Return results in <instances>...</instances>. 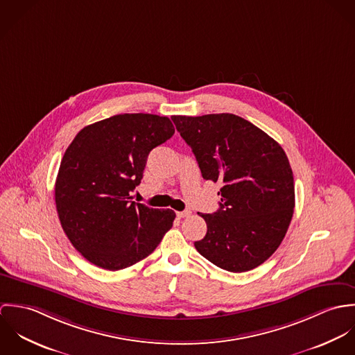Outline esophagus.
I'll list each match as a JSON object with an SVG mask.
<instances>
[{
  "label": "esophagus",
  "instance_id": "esophagus-1",
  "mask_svg": "<svg viewBox=\"0 0 355 355\" xmlns=\"http://www.w3.org/2000/svg\"><path fill=\"white\" fill-rule=\"evenodd\" d=\"M176 216H178L179 218L190 217V216H191V211H190V210H184V211H178V213H176Z\"/></svg>",
  "mask_w": 355,
  "mask_h": 355
}]
</instances>
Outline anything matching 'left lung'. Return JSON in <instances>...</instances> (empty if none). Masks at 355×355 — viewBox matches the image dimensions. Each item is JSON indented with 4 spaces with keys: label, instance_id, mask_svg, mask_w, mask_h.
<instances>
[{
    "label": "left lung",
    "instance_id": "1",
    "mask_svg": "<svg viewBox=\"0 0 355 355\" xmlns=\"http://www.w3.org/2000/svg\"><path fill=\"white\" fill-rule=\"evenodd\" d=\"M205 180L221 182V202L200 214L207 231L198 253L228 272L252 270L277 250L295 206L294 176L282 146L232 114L172 116Z\"/></svg>",
    "mask_w": 355,
    "mask_h": 355
}]
</instances>
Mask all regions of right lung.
I'll list each match as a JSON object with an SVG mask.
<instances>
[{"instance_id": "right-lung-1", "label": "right lung", "mask_w": 355, "mask_h": 355, "mask_svg": "<svg viewBox=\"0 0 355 355\" xmlns=\"http://www.w3.org/2000/svg\"><path fill=\"white\" fill-rule=\"evenodd\" d=\"M175 134L172 121L149 113H124L80 130L64 153L54 200L72 246L106 270L146 258L176 217L171 209L137 203L148 155Z\"/></svg>"}]
</instances>
